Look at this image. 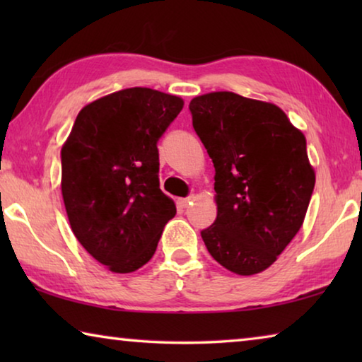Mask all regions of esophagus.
I'll return each instance as SVG.
<instances>
[{
	"label": "esophagus",
	"instance_id": "obj_1",
	"mask_svg": "<svg viewBox=\"0 0 362 362\" xmlns=\"http://www.w3.org/2000/svg\"><path fill=\"white\" fill-rule=\"evenodd\" d=\"M192 201H194V196H189V198H180L179 206L180 207H188V204H192Z\"/></svg>",
	"mask_w": 362,
	"mask_h": 362
}]
</instances>
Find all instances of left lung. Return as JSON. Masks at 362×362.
I'll use <instances>...</instances> for the list:
<instances>
[{
  "label": "left lung",
  "mask_w": 362,
  "mask_h": 362,
  "mask_svg": "<svg viewBox=\"0 0 362 362\" xmlns=\"http://www.w3.org/2000/svg\"><path fill=\"white\" fill-rule=\"evenodd\" d=\"M189 112L216 168L206 247L231 273L265 272L302 228L315 188L303 132L274 103L228 90L194 97Z\"/></svg>",
  "instance_id": "obj_1"
}]
</instances>
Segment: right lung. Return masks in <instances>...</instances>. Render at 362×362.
Masks as SVG:
<instances>
[{
    "label": "right lung",
    "mask_w": 362,
    "mask_h": 362,
    "mask_svg": "<svg viewBox=\"0 0 362 362\" xmlns=\"http://www.w3.org/2000/svg\"><path fill=\"white\" fill-rule=\"evenodd\" d=\"M183 108L150 88L103 95L78 113L62 145V196L73 235L113 273L148 262L175 203L159 188L158 139Z\"/></svg>",
    "instance_id": "obj_1"
}]
</instances>
